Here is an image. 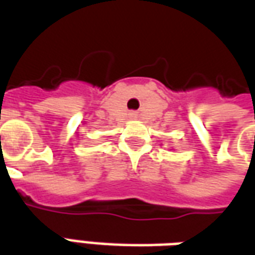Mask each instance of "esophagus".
<instances>
[{"instance_id":"obj_1","label":"esophagus","mask_w":255,"mask_h":255,"mask_svg":"<svg viewBox=\"0 0 255 255\" xmlns=\"http://www.w3.org/2000/svg\"><path fill=\"white\" fill-rule=\"evenodd\" d=\"M129 117H131V119H136V117H138V113H136V112H131V113H129Z\"/></svg>"}]
</instances>
